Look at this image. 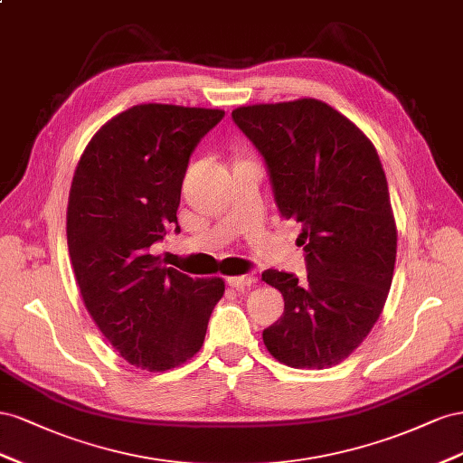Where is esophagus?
<instances>
[{"label":"esophagus","instance_id":"esophagus-1","mask_svg":"<svg viewBox=\"0 0 463 463\" xmlns=\"http://www.w3.org/2000/svg\"><path fill=\"white\" fill-rule=\"evenodd\" d=\"M227 283L232 287V288H244V287H250L254 283V277L250 275H236V277H229Z\"/></svg>","mask_w":463,"mask_h":463}]
</instances>
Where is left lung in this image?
I'll return each mask as SVG.
<instances>
[{"instance_id":"8db88e82","label":"left lung","mask_w":463,"mask_h":463,"mask_svg":"<svg viewBox=\"0 0 463 463\" xmlns=\"http://www.w3.org/2000/svg\"><path fill=\"white\" fill-rule=\"evenodd\" d=\"M268 166L275 205L302 224L307 279L266 269L285 310L263 329L277 361L322 371L361 345L384 308L398 232L380 156L329 104L300 99L232 110Z\"/></svg>"}]
</instances>
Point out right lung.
<instances>
[{
	"label": "right lung",
	"mask_w": 463,
	"mask_h": 463,
	"mask_svg": "<svg viewBox=\"0 0 463 463\" xmlns=\"http://www.w3.org/2000/svg\"><path fill=\"white\" fill-rule=\"evenodd\" d=\"M222 110L137 104L104 124L77 165L68 246L85 307L124 359L163 373L202 349L224 283L161 266L149 248L176 211L190 156Z\"/></svg>",
	"instance_id": "obj_1"
}]
</instances>
